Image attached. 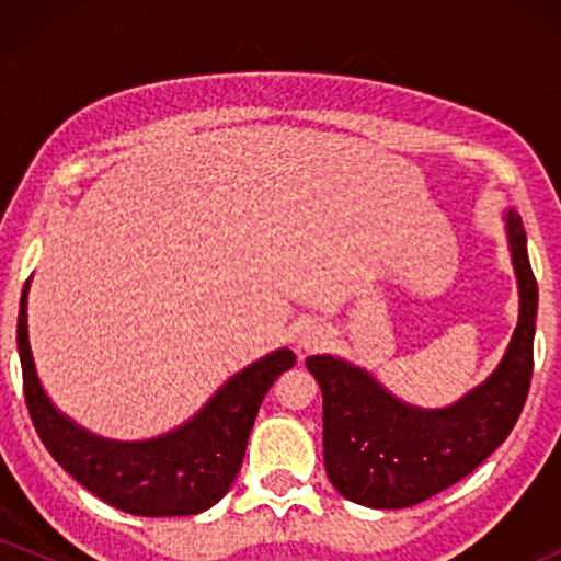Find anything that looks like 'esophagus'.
I'll return each mask as SVG.
<instances>
[{
  "instance_id": "obj_1",
  "label": "esophagus",
  "mask_w": 561,
  "mask_h": 561,
  "mask_svg": "<svg viewBox=\"0 0 561 561\" xmlns=\"http://www.w3.org/2000/svg\"><path fill=\"white\" fill-rule=\"evenodd\" d=\"M327 343V330L321 324H313V321H308V324H302L298 334H295V345H298V351L308 353V351H317Z\"/></svg>"
}]
</instances>
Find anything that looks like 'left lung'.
<instances>
[{
    "label": "left lung",
    "instance_id": "left-lung-1",
    "mask_svg": "<svg viewBox=\"0 0 561 561\" xmlns=\"http://www.w3.org/2000/svg\"><path fill=\"white\" fill-rule=\"evenodd\" d=\"M517 276L519 317L504 356L478 388L443 409L401 401L379 379L340 356H308L324 398V467L334 491L369 508H405L478 469L519 420L533 377L538 285L523 218L504 210Z\"/></svg>",
    "mask_w": 561,
    "mask_h": 561
}]
</instances>
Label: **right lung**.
I'll list each match as a JSON object with an SVG mask.
<instances>
[{
    "instance_id": "obj_1",
    "label": "right lung",
    "mask_w": 561,
    "mask_h": 561,
    "mask_svg": "<svg viewBox=\"0 0 561 561\" xmlns=\"http://www.w3.org/2000/svg\"><path fill=\"white\" fill-rule=\"evenodd\" d=\"M28 293L31 279L18 313L25 403L57 465L96 499L137 517H186L218 504L240 472L263 398L274 379L295 364V353L276 347L248 364L195 416L169 433L147 440H113L62 414L44 390L28 343Z\"/></svg>"
}]
</instances>
